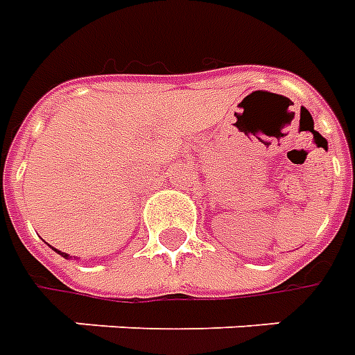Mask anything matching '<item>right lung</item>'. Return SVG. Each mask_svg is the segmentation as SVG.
Masks as SVG:
<instances>
[{
    "instance_id": "right-lung-1",
    "label": "right lung",
    "mask_w": 355,
    "mask_h": 355,
    "mask_svg": "<svg viewBox=\"0 0 355 355\" xmlns=\"http://www.w3.org/2000/svg\"><path fill=\"white\" fill-rule=\"evenodd\" d=\"M57 253H60V251H57ZM60 254H62V257H66V259H68V254H66V253H60Z\"/></svg>"
}]
</instances>
